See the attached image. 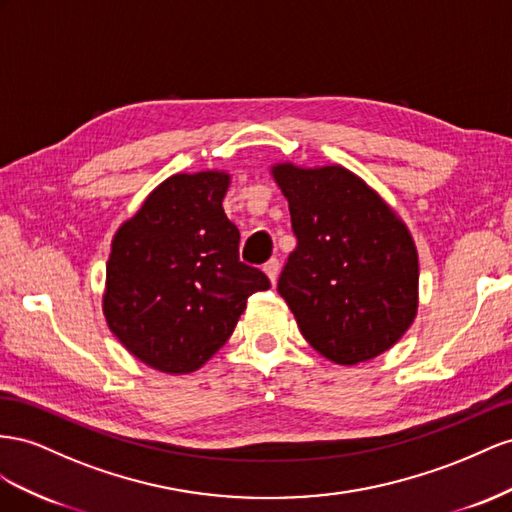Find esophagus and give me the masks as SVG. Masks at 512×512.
<instances>
[{
	"mask_svg": "<svg viewBox=\"0 0 512 512\" xmlns=\"http://www.w3.org/2000/svg\"><path fill=\"white\" fill-rule=\"evenodd\" d=\"M264 272L268 274V279H270V283L274 285L276 283V279H279V272H281V261L276 259V257H272L270 261H266V266H264Z\"/></svg>",
	"mask_w": 512,
	"mask_h": 512,
	"instance_id": "obj_1",
	"label": "esophagus"
}]
</instances>
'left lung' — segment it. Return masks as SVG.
Returning <instances> with one entry per match:
<instances>
[{
  "instance_id": "1",
  "label": "left lung",
  "mask_w": 512,
  "mask_h": 512,
  "mask_svg": "<svg viewBox=\"0 0 512 512\" xmlns=\"http://www.w3.org/2000/svg\"><path fill=\"white\" fill-rule=\"evenodd\" d=\"M298 238L279 294L302 337L337 364L384 354L414 324L418 253L410 229L341 165H272Z\"/></svg>"
}]
</instances>
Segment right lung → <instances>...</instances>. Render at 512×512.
Wrapping results in <instances>:
<instances>
[{
    "label": "right lung",
    "instance_id": "obj_1",
    "mask_svg": "<svg viewBox=\"0 0 512 512\" xmlns=\"http://www.w3.org/2000/svg\"><path fill=\"white\" fill-rule=\"evenodd\" d=\"M229 173H175L111 242L102 313L148 367L184 375L221 349L248 296L268 276L240 261V231L225 210Z\"/></svg>",
    "mask_w": 512,
    "mask_h": 512
}]
</instances>
